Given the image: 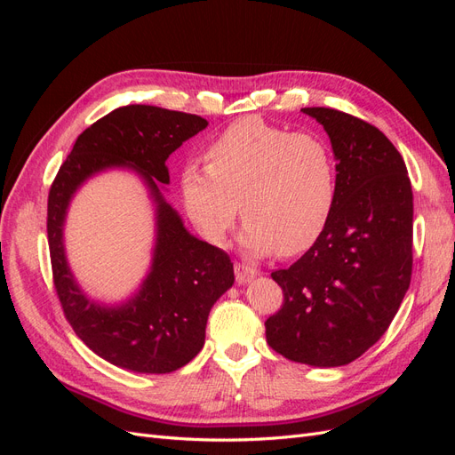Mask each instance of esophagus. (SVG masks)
Here are the masks:
<instances>
[{"label":"esophagus","mask_w":455,"mask_h":455,"mask_svg":"<svg viewBox=\"0 0 455 455\" xmlns=\"http://www.w3.org/2000/svg\"><path fill=\"white\" fill-rule=\"evenodd\" d=\"M233 271H235V279L239 284L249 283L251 279H254V275H256V271L251 266L241 264V261H235V264H233Z\"/></svg>","instance_id":"34e87169"}]
</instances>
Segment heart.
<instances>
[{
    "label": "heart",
    "instance_id": "1",
    "mask_svg": "<svg viewBox=\"0 0 455 455\" xmlns=\"http://www.w3.org/2000/svg\"><path fill=\"white\" fill-rule=\"evenodd\" d=\"M338 194L336 159L313 132H291L259 117L239 119L206 149V164L182 171L189 218L212 243L244 220L243 243L254 254L306 252L319 241Z\"/></svg>",
    "mask_w": 455,
    "mask_h": 455
}]
</instances>
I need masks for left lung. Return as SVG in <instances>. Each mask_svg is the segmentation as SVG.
<instances>
[{"label":"left lung","instance_id":"obj_1","mask_svg":"<svg viewBox=\"0 0 455 455\" xmlns=\"http://www.w3.org/2000/svg\"><path fill=\"white\" fill-rule=\"evenodd\" d=\"M338 159L332 216L311 249L271 273L283 306L266 339L284 359L343 366L389 328L411 279L414 197L403 156L378 127L334 108H301Z\"/></svg>","mask_w":455,"mask_h":455}]
</instances>
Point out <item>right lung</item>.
Instances as JSON below:
<instances>
[{"instance_id":"add662e5","label":"right lung","mask_w":455,"mask_h":455,"mask_svg":"<svg viewBox=\"0 0 455 455\" xmlns=\"http://www.w3.org/2000/svg\"><path fill=\"white\" fill-rule=\"evenodd\" d=\"M209 121L157 106L131 104L109 112L77 136L54 176L47 201V237L54 291L66 321L104 361L140 374H169L201 351L214 301L233 284L229 254L189 235L163 199L164 161ZM108 166H132L158 203L155 264L141 292L125 307L102 308L78 291L65 264L61 226L73 191Z\"/></svg>"}]
</instances>
